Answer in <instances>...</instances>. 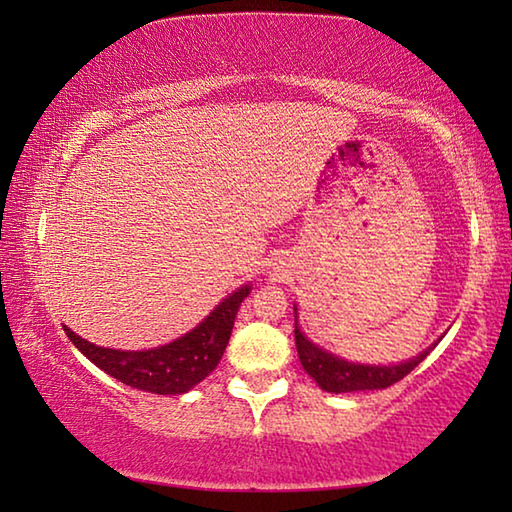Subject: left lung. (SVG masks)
Here are the masks:
<instances>
[{"label":"left lung","mask_w":512,"mask_h":512,"mask_svg":"<svg viewBox=\"0 0 512 512\" xmlns=\"http://www.w3.org/2000/svg\"><path fill=\"white\" fill-rule=\"evenodd\" d=\"M296 348L302 368L307 370L309 377L316 379V384L327 393H352V391H377V388H388L404 379L409 372L424 361L429 352H422L400 366H359V363H348L334 354L320 350L318 345L307 341V336L300 332L296 320Z\"/></svg>","instance_id":"8db88e82"}]
</instances>
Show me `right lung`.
Returning a JSON list of instances; mask_svg holds the SVG:
<instances>
[{"mask_svg":"<svg viewBox=\"0 0 512 512\" xmlns=\"http://www.w3.org/2000/svg\"><path fill=\"white\" fill-rule=\"evenodd\" d=\"M248 293L250 287L237 289L192 332L155 350L121 352L88 343L67 327L65 334L94 366L119 379L121 384L158 395H180L194 388L219 366L225 345L230 341L239 305Z\"/></svg>","mask_w":512,"mask_h":512,"instance_id":"obj_1","label":"right lung"}]
</instances>
